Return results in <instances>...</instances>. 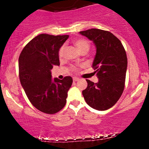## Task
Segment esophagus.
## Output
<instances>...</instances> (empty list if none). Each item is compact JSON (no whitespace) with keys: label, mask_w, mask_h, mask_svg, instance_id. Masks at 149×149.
Instances as JSON below:
<instances>
[{"label":"esophagus","mask_w":149,"mask_h":149,"mask_svg":"<svg viewBox=\"0 0 149 149\" xmlns=\"http://www.w3.org/2000/svg\"><path fill=\"white\" fill-rule=\"evenodd\" d=\"M80 80V78H77V77H74V78H73V80L74 82H76V81H78V80Z\"/></svg>","instance_id":"obj_1"}]
</instances>
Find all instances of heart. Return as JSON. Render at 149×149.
I'll list each match as a JSON object with an SVG mask.
<instances>
[{
  "label": "heart",
  "instance_id": "heart-1",
  "mask_svg": "<svg viewBox=\"0 0 149 149\" xmlns=\"http://www.w3.org/2000/svg\"><path fill=\"white\" fill-rule=\"evenodd\" d=\"M74 45L77 47V49L81 52L82 50L85 49H89V47H90V44L89 42L87 41L85 39H77V40H75L73 42ZM64 46H61V47L59 48V57L61 58L64 55Z\"/></svg>",
  "mask_w": 149,
  "mask_h": 149
}]
</instances>
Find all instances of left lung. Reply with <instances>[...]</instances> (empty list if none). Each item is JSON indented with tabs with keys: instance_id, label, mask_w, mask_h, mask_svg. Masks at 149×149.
<instances>
[{
	"instance_id": "obj_1",
	"label": "left lung",
	"mask_w": 149,
	"mask_h": 149,
	"mask_svg": "<svg viewBox=\"0 0 149 149\" xmlns=\"http://www.w3.org/2000/svg\"><path fill=\"white\" fill-rule=\"evenodd\" d=\"M79 33L96 47L92 67L99 79L97 83L86 80L88 87L82 93L90 107L107 110L118 102L124 90L127 66L125 50L119 39L107 31L91 29Z\"/></svg>"
}]
</instances>
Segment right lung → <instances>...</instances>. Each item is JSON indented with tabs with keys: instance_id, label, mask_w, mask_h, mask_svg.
<instances>
[{
	"instance_id": "add662e5",
	"label": "right lung",
	"mask_w": 149,
	"mask_h": 149,
	"mask_svg": "<svg viewBox=\"0 0 149 149\" xmlns=\"http://www.w3.org/2000/svg\"><path fill=\"white\" fill-rule=\"evenodd\" d=\"M68 38L40 34L28 42L19 57L22 88L32 105L45 113H56L64 107L72 85L71 76L53 79L51 73L54 65L60 64L59 50Z\"/></svg>"
}]
</instances>
